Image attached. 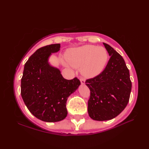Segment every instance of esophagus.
Returning a JSON list of instances; mask_svg holds the SVG:
<instances>
[{"label": "esophagus", "mask_w": 149, "mask_h": 149, "mask_svg": "<svg viewBox=\"0 0 149 149\" xmlns=\"http://www.w3.org/2000/svg\"><path fill=\"white\" fill-rule=\"evenodd\" d=\"M80 81H81V83L82 84H84L85 83V80L83 78L81 77V78L80 79Z\"/></svg>", "instance_id": "1"}]
</instances>
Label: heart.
<instances>
[{
    "instance_id": "b5f03b06",
    "label": "heart",
    "mask_w": 149,
    "mask_h": 149,
    "mask_svg": "<svg viewBox=\"0 0 149 149\" xmlns=\"http://www.w3.org/2000/svg\"><path fill=\"white\" fill-rule=\"evenodd\" d=\"M65 59L73 67H81L84 77H93L103 70L107 53L104 47L86 45L68 49L65 53Z\"/></svg>"
}]
</instances>
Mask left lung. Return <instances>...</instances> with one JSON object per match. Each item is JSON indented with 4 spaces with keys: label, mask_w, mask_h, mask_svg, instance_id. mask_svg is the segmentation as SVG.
Returning <instances> with one entry per match:
<instances>
[{
    "label": "left lung",
    "mask_w": 149,
    "mask_h": 149,
    "mask_svg": "<svg viewBox=\"0 0 149 149\" xmlns=\"http://www.w3.org/2000/svg\"><path fill=\"white\" fill-rule=\"evenodd\" d=\"M110 58L104 70L85 83L90 90L88 112L98 121L113 119L125 109L132 88L124 59L108 44L103 43Z\"/></svg>",
    "instance_id": "1"
}]
</instances>
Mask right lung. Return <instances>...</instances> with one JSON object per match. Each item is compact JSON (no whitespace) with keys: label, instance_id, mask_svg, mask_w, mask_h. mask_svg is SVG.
Listing matches in <instances>:
<instances>
[{"label":"right lung","instance_id":"1","mask_svg":"<svg viewBox=\"0 0 149 149\" xmlns=\"http://www.w3.org/2000/svg\"><path fill=\"white\" fill-rule=\"evenodd\" d=\"M59 49V43L38 49L25 64L21 79L25 104L34 116L44 122H56L66 118V100L81 84L77 77L65 79L59 69L49 65V56Z\"/></svg>","mask_w":149,"mask_h":149}]
</instances>
